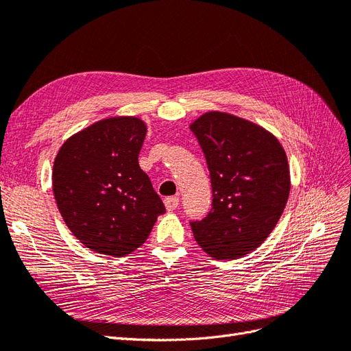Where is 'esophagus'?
I'll use <instances>...</instances> for the list:
<instances>
[{
    "label": "esophagus",
    "instance_id": "1",
    "mask_svg": "<svg viewBox=\"0 0 351 351\" xmlns=\"http://www.w3.org/2000/svg\"><path fill=\"white\" fill-rule=\"evenodd\" d=\"M165 206L167 208V212H172V210L178 208L179 198L178 197H166L165 198Z\"/></svg>",
    "mask_w": 351,
    "mask_h": 351
}]
</instances>
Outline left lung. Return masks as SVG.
<instances>
[{"mask_svg": "<svg viewBox=\"0 0 351 351\" xmlns=\"http://www.w3.org/2000/svg\"><path fill=\"white\" fill-rule=\"evenodd\" d=\"M191 131L204 153L213 197L207 216L189 222L195 241L217 260L248 254L285 208L291 185L284 148L263 128L228 113H206Z\"/></svg>", "mask_w": 351, "mask_h": 351, "instance_id": "obj_1", "label": "left lung"}]
</instances>
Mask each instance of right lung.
Returning a JSON list of instances; mask_svg holds the SVG:
<instances>
[{
	"label": "right lung",
	"mask_w": 351,
	"mask_h": 351,
	"mask_svg": "<svg viewBox=\"0 0 351 351\" xmlns=\"http://www.w3.org/2000/svg\"><path fill=\"white\" fill-rule=\"evenodd\" d=\"M145 132L136 117L99 120L70 136L54 160L57 207L72 234L95 253L135 252L166 212L138 165Z\"/></svg>",
	"instance_id": "1"
}]
</instances>
